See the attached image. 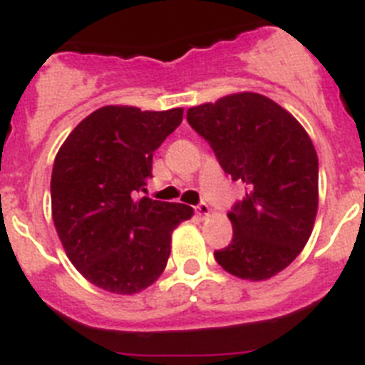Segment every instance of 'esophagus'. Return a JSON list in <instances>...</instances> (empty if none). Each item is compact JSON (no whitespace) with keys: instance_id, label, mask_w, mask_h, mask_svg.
Here are the masks:
<instances>
[{"instance_id":"obj_1","label":"esophagus","mask_w":365,"mask_h":365,"mask_svg":"<svg viewBox=\"0 0 365 365\" xmlns=\"http://www.w3.org/2000/svg\"><path fill=\"white\" fill-rule=\"evenodd\" d=\"M195 211H196V215L200 216V218H207V216L211 215V209H209V205H207V203H198V205L195 207Z\"/></svg>"}]
</instances>
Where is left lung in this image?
<instances>
[{"mask_svg": "<svg viewBox=\"0 0 365 365\" xmlns=\"http://www.w3.org/2000/svg\"><path fill=\"white\" fill-rule=\"evenodd\" d=\"M187 121L222 169L245 185L244 200L227 215L231 244L215 251L216 262L242 280L274 277L300 255L317 218L318 156L309 134L256 93L190 107Z\"/></svg>", "mask_w": 365, "mask_h": 365, "instance_id": "obj_1", "label": "left lung"}]
</instances>
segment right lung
<instances>
[{
	"mask_svg": "<svg viewBox=\"0 0 365 365\" xmlns=\"http://www.w3.org/2000/svg\"><path fill=\"white\" fill-rule=\"evenodd\" d=\"M183 109L107 105L88 114L56 154L52 220L72 265L96 287L136 294L158 280L170 235L192 207L138 198L153 154L182 123Z\"/></svg>",
	"mask_w": 365,
	"mask_h": 365,
	"instance_id": "1",
	"label": "right lung"
}]
</instances>
